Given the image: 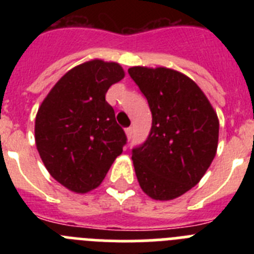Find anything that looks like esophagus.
<instances>
[{
    "label": "esophagus",
    "mask_w": 254,
    "mask_h": 254,
    "mask_svg": "<svg viewBox=\"0 0 254 254\" xmlns=\"http://www.w3.org/2000/svg\"><path fill=\"white\" fill-rule=\"evenodd\" d=\"M126 134H127V137H128V140H131L132 136H133V128H132V127H128V128H126Z\"/></svg>",
    "instance_id": "34e87169"
}]
</instances>
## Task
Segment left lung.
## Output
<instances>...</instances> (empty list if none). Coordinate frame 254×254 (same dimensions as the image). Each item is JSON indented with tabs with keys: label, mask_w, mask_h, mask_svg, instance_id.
<instances>
[{
	"label": "left lung",
	"mask_w": 254,
	"mask_h": 254,
	"mask_svg": "<svg viewBox=\"0 0 254 254\" xmlns=\"http://www.w3.org/2000/svg\"><path fill=\"white\" fill-rule=\"evenodd\" d=\"M149 103V136L132 149L134 172L151 198L179 197L201 181L216 154L219 121L194 81L174 69L131 67Z\"/></svg>",
	"instance_id": "1"
}]
</instances>
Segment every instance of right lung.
<instances>
[{"mask_svg": "<svg viewBox=\"0 0 254 254\" xmlns=\"http://www.w3.org/2000/svg\"><path fill=\"white\" fill-rule=\"evenodd\" d=\"M125 77L114 62L94 60L61 77L35 118V143L47 170L61 185L86 193L100 185L127 143L105 100L111 85Z\"/></svg>", "mask_w": 254, "mask_h": 254, "instance_id": "right-lung-1", "label": "right lung"}]
</instances>
